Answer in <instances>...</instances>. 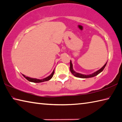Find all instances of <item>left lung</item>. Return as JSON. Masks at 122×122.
Instances as JSON below:
<instances>
[{
    "instance_id": "1",
    "label": "left lung",
    "mask_w": 122,
    "mask_h": 122,
    "mask_svg": "<svg viewBox=\"0 0 122 122\" xmlns=\"http://www.w3.org/2000/svg\"><path fill=\"white\" fill-rule=\"evenodd\" d=\"M107 62L105 63V65H104L99 70H97V71L94 72L93 73H92V74H90V75H84V74H81V73L77 72L75 71L74 70V69H73V66H72V62H71V61L70 60V70L71 72L72 73V74L74 75V76L76 77H78V78H91V77H93L94 76H97V75H98V74H100V73L104 69V68H105L106 65H107Z\"/></svg>"
}]
</instances>
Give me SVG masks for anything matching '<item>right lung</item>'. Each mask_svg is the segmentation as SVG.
Instances as JSON below:
<instances>
[{
	"label": "right lung",
	"mask_w": 122,
	"mask_h": 122,
	"mask_svg": "<svg viewBox=\"0 0 122 122\" xmlns=\"http://www.w3.org/2000/svg\"><path fill=\"white\" fill-rule=\"evenodd\" d=\"M54 73V69L53 71V72H52V74H51L50 76H48V77H46V78H45L41 79H37V78H30V77L25 76V75H23V77H24V78H25L26 79H27L28 81H30V82H33V83H41V82H44V81H48L50 80V79L52 78L53 76Z\"/></svg>",
	"instance_id": "obj_1"
}]
</instances>
